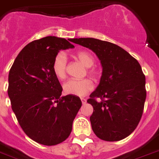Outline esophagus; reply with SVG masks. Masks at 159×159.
I'll return each mask as SVG.
<instances>
[{
  "label": "esophagus",
  "instance_id": "obj_1",
  "mask_svg": "<svg viewBox=\"0 0 159 159\" xmlns=\"http://www.w3.org/2000/svg\"><path fill=\"white\" fill-rule=\"evenodd\" d=\"M81 101H82V104H85V103H86V98H81Z\"/></svg>",
  "mask_w": 159,
  "mask_h": 159
}]
</instances>
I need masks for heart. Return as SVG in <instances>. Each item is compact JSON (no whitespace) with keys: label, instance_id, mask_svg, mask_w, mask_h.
<instances>
[{"label":"heart","instance_id":"b5f03b06","mask_svg":"<svg viewBox=\"0 0 159 159\" xmlns=\"http://www.w3.org/2000/svg\"><path fill=\"white\" fill-rule=\"evenodd\" d=\"M75 57L83 65L87 67V73L91 77L98 78L99 77V71L96 67L93 66L94 64V57L88 52L82 51L76 53ZM53 73L59 79L63 80L67 75V58L64 53L60 52L56 56L52 63ZM94 85L91 80L85 78L82 80H69L63 86L64 92L66 94L75 96H85L89 92L92 91Z\"/></svg>","mask_w":159,"mask_h":159}]
</instances>
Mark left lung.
Instances as JSON below:
<instances>
[{
  "label": "left lung",
  "mask_w": 159,
  "mask_h": 159,
  "mask_svg": "<svg viewBox=\"0 0 159 159\" xmlns=\"http://www.w3.org/2000/svg\"><path fill=\"white\" fill-rule=\"evenodd\" d=\"M73 43L91 49L102 66L99 85L87 100L94 108L90 120L94 134L107 141L124 139L135 130L143 113L146 90L141 65L112 43L94 38L73 39Z\"/></svg>",
  "instance_id": "left-lung-1"
}]
</instances>
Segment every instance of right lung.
Instances as JSON below:
<instances>
[{
	"label": "right lung",
	"mask_w": 159,
	"mask_h": 159,
	"mask_svg": "<svg viewBox=\"0 0 159 159\" xmlns=\"http://www.w3.org/2000/svg\"><path fill=\"white\" fill-rule=\"evenodd\" d=\"M73 48L65 39L55 36L32 41L9 70L8 95L12 110L24 133L42 145H55L67 139L82 107L78 96L61 98L62 87L52 70L58 52Z\"/></svg>",
	"instance_id": "1"
}]
</instances>
